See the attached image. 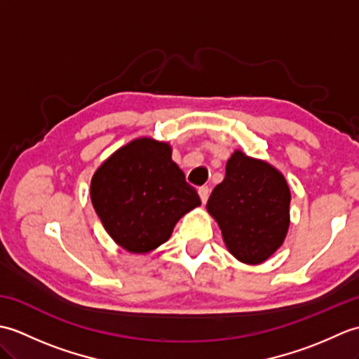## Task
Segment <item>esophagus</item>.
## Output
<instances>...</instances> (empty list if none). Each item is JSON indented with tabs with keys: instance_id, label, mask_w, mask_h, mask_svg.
<instances>
[{
	"instance_id": "esophagus-1",
	"label": "esophagus",
	"mask_w": 359,
	"mask_h": 359,
	"mask_svg": "<svg viewBox=\"0 0 359 359\" xmlns=\"http://www.w3.org/2000/svg\"><path fill=\"white\" fill-rule=\"evenodd\" d=\"M199 196H201L202 203H207L208 196H210V188L208 187H201L199 188Z\"/></svg>"
}]
</instances>
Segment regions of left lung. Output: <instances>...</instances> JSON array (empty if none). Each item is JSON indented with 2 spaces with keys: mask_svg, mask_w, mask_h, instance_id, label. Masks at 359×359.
Segmentation results:
<instances>
[{
  "mask_svg": "<svg viewBox=\"0 0 359 359\" xmlns=\"http://www.w3.org/2000/svg\"><path fill=\"white\" fill-rule=\"evenodd\" d=\"M290 201L292 194L280 171L236 149L207 210L222 231L228 251L243 264L257 265L284 243Z\"/></svg>",
  "mask_w": 359,
  "mask_h": 359,
  "instance_id": "1",
  "label": "left lung"
}]
</instances>
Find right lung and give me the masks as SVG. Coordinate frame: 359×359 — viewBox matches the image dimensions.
I'll list each match as a JSON object with an SVG mask.
<instances>
[{"instance_id": "add662e5", "label": "right lung", "mask_w": 359, "mask_h": 359, "mask_svg": "<svg viewBox=\"0 0 359 359\" xmlns=\"http://www.w3.org/2000/svg\"><path fill=\"white\" fill-rule=\"evenodd\" d=\"M171 154L170 143L139 137L106 158L90 180L97 216L129 253L144 255L162 245L175 224L201 205Z\"/></svg>"}]
</instances>
